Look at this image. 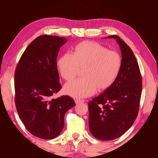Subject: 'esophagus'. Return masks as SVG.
I'll list each match as a JSON object with an SVG mask.
<instances>
[{
    "instance_id": "esophagus-1",
    "label": "esophagus",
    "mask_w": 158,
    "mask_h": 158,
    "mask_svg": "<svg viewBox=\"0 0 158 158\" xmlns=\"http://www.w3.org/2000/svg\"><path fill=\"white\" fill-rule=\"evenodd\" d=\"M74 102L76 103V104H79L81 103H84V100L82 99H75Z\"/></svg>"
}]
</instances>
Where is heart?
<instances>
[{"label": "heart", "instance_id": "b5f03b06", "mask_svg": "<svg viewBox=\"0 0 158 158\" xmlns=\"http://www.w3.org/2000/svg\"><path fill=\"white\" fill-rule=\"evenodd\" d=\"M122 66L118 52L110 51L97 42L84 41L77 44L73 55L65 53L57 60L60 76L66 81L73 80L83 69L84 78L65 85L64 92L76 98L92 95L108 89L115 82Z\"/></svg>", "mask_w": 158, "mask_h": 158}]
</instances>
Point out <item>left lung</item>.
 <instances>
[{
    "mask_svg": "<svg viewBox=\"0 0 158 158\" xmlns=\"http://www.w3.org/2000/svg\"><path fill=\"white\" fill-rule=\"evenodd\" d=\"M122 66L111 87L88 103L89 127L99 140H111L122 136L138 115L142 93V77L136 57L129 46L117 35Z\"/></svg>",
    "mask_w": 158,
    "mask_h": 158,
    "instance_id": "obj_1",
    "label": "left lung"
}]
</instances>
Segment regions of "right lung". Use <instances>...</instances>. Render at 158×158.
Segmentation results:
<instances>
[{"instance_id":"right-lung-1","label":"right lung","mask_w":158,"mask_h":158,"mask_svg":"<svg viewBox=\"0 0 158 158\" xmlns=\"http://www.w3.org/2000/svg\"><path fill=\"white\" fill-rule=\"evenodd\" d=\"M67 40L43 35L27 46L14 74L15 103L18 115L31 135L45 140L63 131L64 114L75 106L68 95L52 96L61 89L56 58Z\"/></svg>"}]
</instances>
